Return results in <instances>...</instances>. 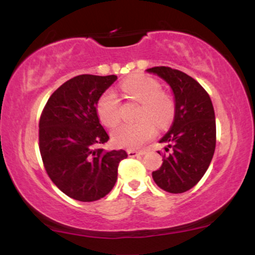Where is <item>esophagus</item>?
<instances>
[{"label":"esophagus","instance_id":"obj_1","mask_svg":"<svg viewBox=\"0 0 255 255\" xmlns=\"http://www.w3.org/2000/svg\"><path fill=\"white\" fill-rule=\"evenodd\" d=\"M127 153H128V156H129V157H136V156H142V154H145V151L128 150Z\"/></svg>","mask_w":255,"mask_h":255}]
</instances>
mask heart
<instances>
[{
    "label": "heart",
    "instance_id": "obj_1",
    "mask_svg": "<svg viewBox=\"0 0 255 255\" xmlns=\"http://www.w3.org/2000/svg\"><path fill=\"white\" fill-rule=\"evenodd\" d=\"M126 95L142 104L137 124H126L114 129L113 141L118 146L127 148H139L151 140L156 134V124L159 128L170 125L175 115V103L172 98L162 92V87L156 79L139 75L126 80L122 84ZM97 114L101 122L107 127H114L121 120V103L114 91H105L97 103Z\"/></svg>",
    "mask_w": 255,
    "mask_h": 255
}]
</instances>
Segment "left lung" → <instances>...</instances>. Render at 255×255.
I'll use <instances>...</instances> for the list:
<instances>
[{
  "instance_id": "8db88e82",
  "label": "left lung",
  "mask_w": 255,
  "mask_h": 255,
  "mask_svg": "<svg viewBox=\"0 0 255 255\" xmlns=\"http://www.w3.org/2000/svg\"><path fill=\"white\" fill-rule=\"evenodd\" d=\"M146 72L163 79L175 99L174 122L159 140L166 144L168 153H162L163 164L152 172V177L163 191L187 192L201 180L215 153L216 119L211 98L197 80L177 69L153 67Z\"/></svg>"
}]
</instances>
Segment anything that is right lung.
<instances>
[{
	"label": "right lung",
	"mask_w": 255,
	"mask_h": 255,
	"mask_svg": "<svg viewBox=\"0 0 255 255\" xmlns=\"http://www.w3.org/2000/svg\"><path fill=\"white\" fill-rule=\"evenodd\" d=\"M116 75L83 74L69 79L50 96L39 120L44 168L60 191L79 201L104 198L118 180L125 150L105 151L109 140L99 124L97 103Z\"/></svg>",
	"instance_id": "add662e5"
}]
</instances>
